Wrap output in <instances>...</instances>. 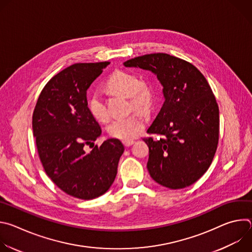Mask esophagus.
<instances>
[{"instance_id": "esophagus-1", "label": "esophagus", "mask_w": 252, "mask_h": 252, "mask_svg": "<svg viewBox=\"0 0 252 252\" xmlns=\"http://www.w3.org/2000/svg\"><path fill=\"white\" fill-rule=\"evenodd\" d=\"M133 142H134V141H133V140H131V139H130V140H123L124 146H125V147H126V148H127V147H130Z\"/></svg>"}]
</instances>
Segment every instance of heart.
I'll return each mask as SVG.
<instances>
[{"instance_id": "heart-1", "label": "heart", "mask_w": 252, "mask_h": 252, "mask_svg": "<svg viewBox=\"0 0 252 252\" xmlns=\"http://www.w3.org/2000/svg\"><path fill=\"white\" fill-rule=\"evenodd\" d=\"M107 86L112 90L122 93L130 97V102L136 110H147L152 103V92L149 86L126 70H116L112 74ZM89 110L92 116L98 122L104 123L110 119V113L103 96L98 92H94L88 100ZM147 118L142 113H133L126 118H117L107 131L110 135L123 140H130L135 137L146 126Z\"/></svg>"}]
</instances>
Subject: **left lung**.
<instances>
[{"mask_svg":"<svg viewBox=\"0 0 252 252\" xmlns=\"http://www.w3.org/2000/svg\"><path fill=\"white\" fill-rule=\"evenodd\" d=\"M124 65L151 70L162 86L164 102L148 129L162 137L143 138L151 176L170 189L191 186L218 149L220 110L210 86L192 63L163 53L136 57Z\"/></svg>","mask_w":252,"mask_h":252,"instance_id":"obj_1","label":"left lung"}]
</instances>
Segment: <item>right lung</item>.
Wrapping results in <instances>:
<instances>
[{
    "label": "right lung",
    "mask_w": 252,
    "mask_h": 252,
    "mask_svg": "<svg viewBox=\"0 0 252 252\" xmlns=\"http://www.w3.org/2000/svg\"><path fill=\"white\" fill-rule=\"evenodd\" d=\"M109 62L75 63L45 86L32 114V131L44 169L63 191L93 199L113 185L125 148L117 138L87 154L101 129L92 116L87 91Z\"/></svg>",
    "instance_id": "right-lung-1"
}]
</instances>
